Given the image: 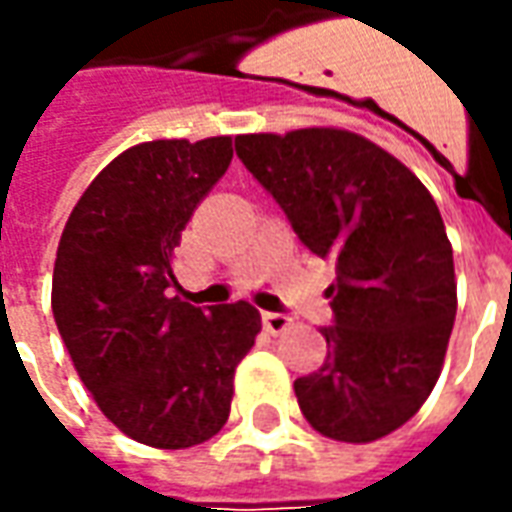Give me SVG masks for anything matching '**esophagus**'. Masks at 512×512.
<instances>
[{
  "label": "esophagus",
  "mask_w": 512,
  "mask_h": 512,
  "mask_svg": "<svg viewBox=\"0 0 512 512\" xmlns=\"http://www.w3.org/2000/svg\"><path fill=\"white\" fill-rule=\"evenodd\" d=\"M263 326H266V332L282 334L293 326V318L285 312H263Z\"/></svg>",
  "instance_id": "esophagus-1"
}]
</instances>
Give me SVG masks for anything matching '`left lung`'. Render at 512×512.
Wrapping results in <instances>:
<instances>
[{"instance_id": "left-lung-1", "label": "left lung", "mask_w": 512, "mask_h": 512, "mask_svg": "<svg viewBox=\"0 0 512 512\" xmlns=\"http://www.w3.org/2000/svg\"><path fill=\"white\" fill-rule=\"evenodd\" d=\"M235 153L337 268L326 362L293 384L301 414L329 439H381L428 400L458 310L436 202L384 147L340 128L235 136Z\"/></svg>"}]
</instances>
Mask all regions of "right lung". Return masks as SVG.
Wrapping results in <instances>:
<instances>
[{
  "instance_id": "right-lung-1",
  "label": "right lung",
  "mask_w": 512,
  "mask_h": 512,
  "mask_svg": "<svg viewBox=\"0 0 512 512\" xmlns=\"http://www.w3.org/2000/svg\"><path fill=\"white\" fill-rule=\"evenodd\" d=\"M230 161V136L128 147L87 186L57 246L51 310L73 367L106 419L158 450L222 430L235 367L260 332L246 301L167 296L180 233Z\"/></svg>"
}]
</instances>
